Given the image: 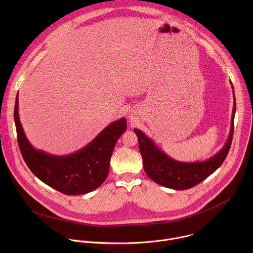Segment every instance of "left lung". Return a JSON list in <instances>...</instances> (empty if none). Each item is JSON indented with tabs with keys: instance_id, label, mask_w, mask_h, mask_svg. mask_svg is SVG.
Returning <instances> with one entry per match:
<instances>
[{
	"instance_id": "obj_1",
	"label": "left lung",
	"mask_w": 253,
	"mask_h": 253,
	"mask_svg": "<svg viewBox=\"0 0 253 253\" xmlns=\"http://www.w3.org/2000/svg\"><path fill=\"white\" fill-rule=\"evenodd\" d=\"M232 85V84H231ZM233 89V86H232ZM234 96V90H233ZM236 103L234 97V107L231 117V128L227 142L223 148L208 160L202 162H180L167 156L156 147L150 138L142 131L134 129L139 142V151L143 158V167L146 174L154 182L176 190H185L199 184L215 170H217L225 160L231 146L234 115Z\"/></svg>"
}]
</instances>
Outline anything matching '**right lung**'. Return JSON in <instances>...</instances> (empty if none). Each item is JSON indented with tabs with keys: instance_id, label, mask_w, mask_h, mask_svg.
<instances>
[{
	"instance_id": "obj_1",
	"label": "right lung",
	"mask_w": 253,
	"mask_h": 253,
	"mask_svg": "<svg viewBox=\"0 0 253 253\" xmlns=\"http://www.w3.org/2000/svg\"><path fill=\"white\" fill-rule=\"evenodd\" d=\"M14 119L19 147L30 170L41 181L66 195L86 194L105 181L116 142L127 128L126 119L122 118L108 125L81 150L56 156L36 150L28 141L19 119L18 95Z\"/></svg>"
}]
</instances>
